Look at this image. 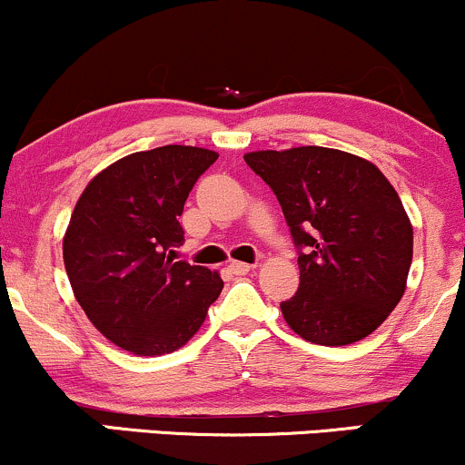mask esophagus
<instances>
[{
    "mask_svg": "<svg viewBox=\"0 0 465 465\" xmlns=\"http://www.w3.org/2000/svg\"><path fill=\"white\" fill-rule=\"evenodd\" d=\"M253 269V264H247V262H229V271L236 275H247L249 271Z\"/></svg>",
    "mask_w": 465,
    "mask_h": 465,
    "instance_id": "esophagus-1",
    "label": "esophagus"
}]
</instances>
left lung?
<instances>
[{"instance_id":"1","label":"left lung","mask_w":465,"mask_h":465,"mask_svg":"<svg viewBox=\"0 0 465 465\" xmlns=\"http://www.w3.org/2000/svg\"><path fill=\"white\" fill-rule=\"evenodd\" d=\"M244 162L275 192L300 249L288 328L328 348L370 336L407 291L413 227L371 162L336 148L253 151Z\"/></svg>"}]
</instances>
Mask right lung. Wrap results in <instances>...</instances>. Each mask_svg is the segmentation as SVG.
<instances>
[{"instance_id": "right-lung-1", "label": "right lung", "mask_w": 465, "mask_h": 465, "mask_svg": "<svg viewBox=\"0 0 465 465\" xmlns=\"http://www.w3.org/2000/svg\"><path fill=\"white\" fill-rule=\"evenodd\" d=\"M218 153L159 146L126 154L89 181L74 207L63 262L100 334L137 356L183 348L218 300L216 271L174 262L185 199Z\"/></svg>"}]
</instances>
